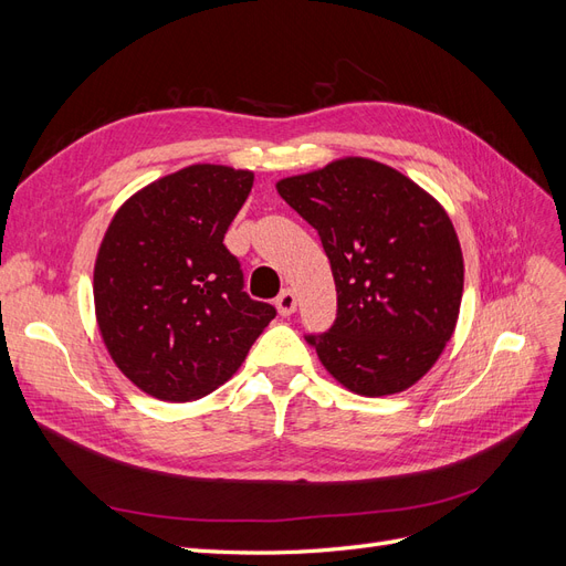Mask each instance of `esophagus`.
<instances>
[{"mask_svg": "<svg viewBox=\"0 0 566 566\" xmlns=\"http://www.w3.org/2000/svg\"><path fill=\"white\" fill-rule=\"evenodd\" d=\"M276 306H279V314L281 316H290L295 312V306H297V297H295V293L290 287H285L283 293L276 297Z\"/></svg>", "mask_w": 566, "mask_h": 566, "instance_id": "34e87169", "label": "esophagus"}]
</instances>
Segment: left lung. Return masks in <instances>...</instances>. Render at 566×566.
I'll list each match as a JSON object with an SVG mask.
<instances>
[{
    "label": "left lung",
    "instance_id": "obj_1",
    "mask_svg": "<svg viewBox=\"0 0 566 566\" xmlns=\"http://www.w3.org/2000/svg\"><path fill=\"white\" fill-rule=\"evenodd\" d=\"M318 231L337 316L306 335L337 382L385 397L418 382L453 335L462 252L441 205L397 169L345 158L276 184Z\"/></svg>",
    "mask_w": 566,
    "mask_h": 566
}]
</instances>
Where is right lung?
<instances>
[{"label":"right lung","mask_w":566,"mask_h":566,"mask_svg":"<svg viewBox=\"0 0 566 566\" xmlns=\"http://www.w3.org/2000/svg\"><path fill=\"white\" fill-rule=\"evenodd\" d=\"M254 175L191 165L132 196L94 266L101 335L117 368L163 401L227 382L276 310L245 293L224 235Z\"/></svg>","instance_id":"1"}]
</instances>
